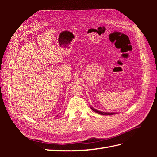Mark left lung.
Masks as SVG:
<instances>
[{"label":"left lung","instance_id":"obj_1","mask_svg":"<svg viewBox=\"0 0 157 157\" xmlns=\"http://www.w3.org/2000/svg\"><path fill=\"white\" fill-rule=\"evenodd\" d=\"M90 108L92 109V110L94 111V112H96L98 114H100V115H115V114H117L118 113H114V112H103V111H100L99 110H97V109H94V107H90Z\"/></svg>","mask_w":157,"mask_h":157}]
</instances>
